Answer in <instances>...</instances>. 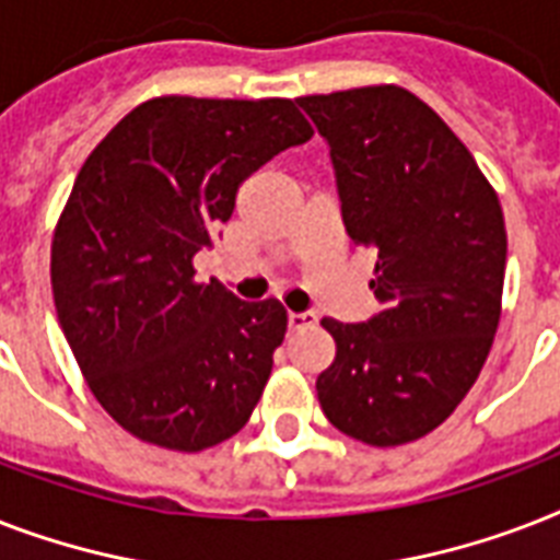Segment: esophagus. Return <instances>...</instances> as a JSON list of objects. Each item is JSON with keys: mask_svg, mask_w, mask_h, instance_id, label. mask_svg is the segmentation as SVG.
I'll use <instances>...</instances> for the list:
<instances>
[{"mask_svg": "<svg viewBox=\"0 0 560 560\" xmlns=\"http://www.w3.org/2000/svg\"><path fill=\"white\" fill-rule=\"evenodd\" d=\"M314 325H316L314 314H288L290 331H302V328H314Z\"/></svg>", "mask_w": 560, "mask_h": 560, "instance_id": "esophagus-1", "label": "esophagus"}]
</instances>
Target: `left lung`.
I'll return each instance as SVG.
<instances>
[{"label": "left lung", "instance_id": "8db88e82", "mask_svg": "<svg viewBox=\"0 0 560 560\" xmlns=\"http://www.w3.org/2000/svg\"><path fill=\"white\" fill-rule=\"evenodd\" d=\"M331 144L342 223L372 249L374 296L363 325L325 316L337 342L316 377L337 430L372 447L433 433L477 383L503 314L505 220L462 139L395 83L305 95Z\"/></svg>", "mask_w": 560, "mask_h": 560}]
</instances>
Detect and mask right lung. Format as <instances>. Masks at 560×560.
<instances>
[{
    "label": "right lung",
    "mask_w": 560,
    "mask_h": 560,
    "mask_svg": "<svg viewBox=\"0 0 560 560\" xmlns=\"http://www.w3.org/2000/svg\"><path fill=\"white\" fill-rule=\"evenodd\" d=\"M314 127L290 98L160 95L78 171L51 237V290L83 381L118 427L200 453L249 421L288 331L279 299L194 279V255L253 171Z\"/></svg>",
    "instance_id": "add662e5"
}]
</instances>
